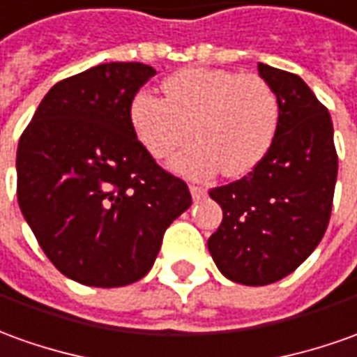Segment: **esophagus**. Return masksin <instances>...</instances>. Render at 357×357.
Here are the masks:
<instances>
[{
    "label": "esophagus",
    "instance_id": "obj_1",
    "mask_svg": "<svg viewBox=\"0 0 357 357\" xmlns=\"http://www.w3.org/2000/svg\"><path fill=\"white\" fill-rule=\"evenodd\" d=\"M190 194H192L194 200H200V198H204V196L208 194V190H206L204 186H196V184H190Z\"/></svg>",
    "mask_w": 357,
    "mask_h": 357
}]
</instances>
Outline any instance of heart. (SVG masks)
Masks as SVG:
<instances>
[{
    "label": "heart",
    "mask_w": 357,
    "mask_h": 357,
    "mask_svg": "<svg viewBox=\"0 0 357 357\" xmlns=\"http://www.w3.org/2000/svg\"><path fill=\"white\" fill-rule=\"evenodd\" d=\"M165 99L139 93L130 118L137 139L163 159L198 137L173 159L174 171L206 176L221 167L225 176L257 169L274 144L280 105L274 89L252 73L184 68L163 83Z\"/></svg>",
    "instance_id": "obj_1"
}]
</instances>
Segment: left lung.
I'll return each instance as SVG.
<instances>
[{
    "instance_id": "1",
    "label": "left lung",
    "mask_w": 357,
    "mask_h": 357,
    "mask_svg": "<svg viewBox=\"0 0 357 357\" xmlns=\"http://www.w3.org/2000/svg\"><path fill=\"white\" fill-rule=\"evenodd\" d=\"M258 73L280 105L274 144L247 176L210 190L223 220L208 249L243 286L274 284L305 262L331 220L338 174L333 120L309 85L260 61Z\"/></svg>"
}]
</instances>
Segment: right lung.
Masks as SVG:
<instances>
[{"label": "right lung", "mask_w": 357, "mask_h": 357, "mask_svg": "<svg viewBox=\"0 0 357 357\" xmlns=\"http://www.w3.org/2000/svg\"><path fill=\"white\" fill-rule=\"evenodd\" d=\"M151 66L110 61L52 87L17 147V198L44 255L83 286L134 284L188 186L137 142L130 108Z\"/></svg>", "instance_id": "right-lung-1"}]
</instances>
